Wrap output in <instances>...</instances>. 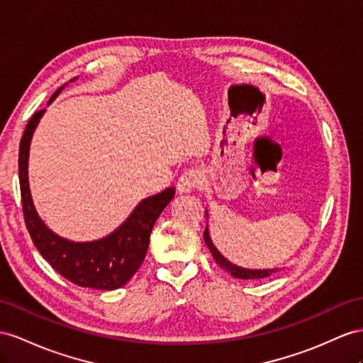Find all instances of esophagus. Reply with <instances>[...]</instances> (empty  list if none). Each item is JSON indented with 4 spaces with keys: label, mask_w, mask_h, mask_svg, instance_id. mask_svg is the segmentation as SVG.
I'll use <instances>...</instances> for the list:
<instances>
[{
    "label": "esophagus",
    "mask_w": 363,
    "mask_h": 363,
    "mask_svg": "<svg viewBox=\"0 0 363 363\" xmlns=\"http://www.w3.org/2000/svg\"><path fill=\"white\" fill-rule=\"evenodd\" d=\"M202 185V174L198 169H190L187 172H184L179 176V181H178V191L181 194L184 193H191L194 189H198Z\"/></svg>",
    "instance_id": "obj_1"
}]
</instances>
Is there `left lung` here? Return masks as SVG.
Masks as SVG:
<instances>
[{
	"instance_id": "1",
	"label": "left lung",
	"mask_w": 363,
	"mask_h": 363,
	"mask_svg": "<svg viewBox=\"0 0 363 363\" xmlns=\"http://www.w3.org/2000/svg\"><path fill=\"white\" fill-rule=\"evenodd\" d=\"M206 216H207V227L206 231H203V240H206V244L210 250V253L215 259V262L222 268V270H225L227 273H230L233 277L236 279H264L272 276L273 273H277L281 268H244V267H239L236 264H231L227 257H224L220 255L219 250L213 244V240L210 238V230H208V211L206 210Z\"/></svg>"
}]
</instances>
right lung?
Listing matches in <instances>:
<instances>
[{
    "instance_id": "obj_1",
    "label": "right lung",
    "mask_w": 363,
    "mask_h": 363,
    "mask_svg": "<svg viewBox=\"0 0 363 363\" xmlns=\"http://www.w3.org/2000/svg\"><path fill=\"white\" fill-rule=\"evenodd\" d=\"M75 79H70V82ZM66 86L53 93L49 104ZM44 111L45 108L30 118L20 143L18 169L26 227L41 256L67 281L95 290H116L125 285L141 267L155 222L173 199L174 189L169 187L143 199L123 224L101 239L75 242L57 235L40 218L33 206L29 185L30 143Z\"/></svg>"
}]
</instances>
